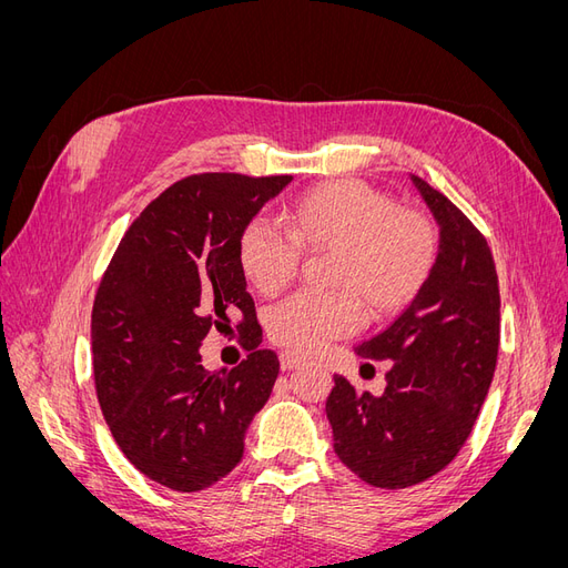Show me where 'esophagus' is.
Here are the masks:
<instances>
[{"mask_svg": "<svg viewBox=\"0 0 568 568\" xmlns=\"http://www.w3.org/2000/svg\"><path fill=\"white\" fill-rule=\"evenodd\" d=\"M280 365H282V369L284 372H291V369H298V367H303L305 365V357H301V355H296V353H282L280 355Z\"/></svg>", "mask_w": 568, "mask_h": 568, "instance_id": "obj_1", "label": "esophagus"}]
</instances>
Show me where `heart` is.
<instances>
[{"mask_svg":"<svg viewBox=\"0 0 568 568\" xmlns=\"http://www.w3.org/2000/svg\"><path fill=\"white\" fill-rule=\"evenodd\" d=\"M301 251H332L329 284L336 291H298L272 305L267 334L282 348L315 353L374 317L400 313L415 301L438 261L434 220L398 209L388 194L359 180L317 184L286 205L284 230L265 217L248 220L236 257L248 284L274 296L296 277Z\"/></svg>","mask_w":568,"mask_h":568,"instance_id":"heart-1","label":"heart"}]
</instances>
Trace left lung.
Returning a JSON list of instances; mask_svg holds the SVG:
<instances>
[{"label": "left lung", "mask_w": 568, "mask_h": 568, "mask_svg": "<svg viewBox=\"0 0 568 568\" xmlns=\"http://www.w3.org/2000/svg\"><path fill=\"white\" fill-rule=\"evenodd\" d=\"M412 182L440 227L436 267L386 332L355 346L365 359H390L386 390L357 393L336 374L326 398L338 459L386 490L417 486L457 457L500 348V286L486 236L438 189Z\"/></svg>", "instance_id": "8db88e82"}]
</instances>
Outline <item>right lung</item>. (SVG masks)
Returning <instances> with one entry per match:
<instances>
[{
  "instance_id": "1",
  "label": "right lung",
  "mask_w": 568,
  "mask_h": 568,
  "mask_svg": "<svg viewBox=\"0 0 568 568\" xmlns=\"http://www.w3.org/2000/svg\"><path fill=\"white\" fill-rule=\"evenodd\" d=\"M294 180L201 173L170 184L111 257L92 307L94 386L123 455L156 484L196 493L244 457V434L280 374L239 267L248 220ZM215 325L250 351L209 373L197 348Z\"/></svg>"
}]
</instances>
